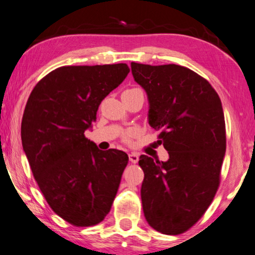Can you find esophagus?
<instances>
[{
    "label": "esophagus",
    "mask_w": 255,
    "mask_h": 255,
    "mask_svg": "<svg viewBox=\"0 0 255 255\" xmlns=\"http://www.w3.org/2000/svg\"><path fill=\"white\" fill-rule=\"evenodd\" d=\"M128 159H130L131 163H138V160H139V154L135 153V152H131V153H128Z\"/></svg>",
    "instance_id": "34e87169"
}]
</instances>
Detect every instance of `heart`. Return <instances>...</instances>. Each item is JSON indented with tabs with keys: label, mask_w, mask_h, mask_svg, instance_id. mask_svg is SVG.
I'll return each mask as SVG.
<instances>
[{
	"label": "heart",
	"mask_w": 255,
	"mask_h": 255,
	"mask_svg": "<svg viewBox=\"0 0 255 255\" xmlns=\"http://www.w3.org/2000/svg\"><path fill=\"white\" fill-rule=\"evenodd\" d=\"M124 92H128V94H140L144 96V92L141 89L139 88H132V89H128V90H125ZM134 137V132L133 131H128L127 132V133L124 134V139L125 141H128V143H130V141L132 140V138Z\"/></svg>",
	"instance_id": "obj_1"
}]
</instances>
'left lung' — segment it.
Returning <instances> with one entry per match:
<instances>
[{"label":"left lung","instance_id":"1","mask_svg":"<svg viewBox=\"0 0 255 255\" xmlns=\"http://www.w3.org/2000/svg\"><path fill=\"white\" fill-rule=\"evenodd\" d=\"M146 91L148 123L159 131L167 161L141 154V204L151 227L177 236L190 230L212 203L220 185L226 128L219 95L210 82L177 64L131 63Z\"/></svg>","mask_w":255,"mask_h":255}]
</instances>
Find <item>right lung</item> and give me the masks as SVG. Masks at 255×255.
<instances>
[{
	"mask_svg": "<svg viewBox=\"0 0 255 255\" xmlns=\"http://www.w3.org/2000/svg\"><path fill=\"white\" fill-rule=\"evenodd\" d=\"M130 69L125 63L55 69L32 89L21 124L23 150L52 211L77 227L110 212L128 157L85 137L102 101Z\"/></svg>",
	"mask_w": 255,
	"mask_h": 255,
	"instance_id": "right-lung-1",
	"label": "right lung"
}]
</instances>
